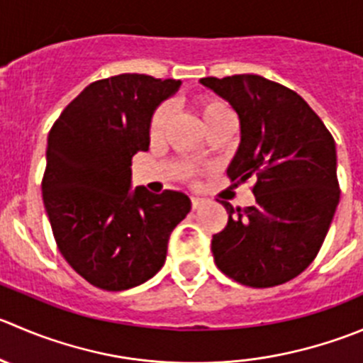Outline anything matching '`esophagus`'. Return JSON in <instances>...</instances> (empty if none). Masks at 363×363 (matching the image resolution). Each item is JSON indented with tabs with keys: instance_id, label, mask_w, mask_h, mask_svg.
<instances>
[{
	"instance_id": "obj_1",
	"label": "esophagus",
	"mask_w": 363,
	"mask_h": 363,
	"mask_svg": "<svg viewBox=\"0 0 363 363\" xmlns=\"http://www.w3.org/2000/svg\"><path fill=\"white\" fill-rule=\"evenodd\" d=\"M202 203H203L202 199H199V196H191V207H193V209H199Z\"/></svg>"
}]
</instances>
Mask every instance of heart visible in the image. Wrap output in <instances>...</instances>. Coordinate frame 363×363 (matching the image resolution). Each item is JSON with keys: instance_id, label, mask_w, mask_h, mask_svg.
Here are the masks:
<instances>
[{"instance_id": "1", "label": "heart", "mask_w": 363, "mask_h": 363, "mask_svg": "<svg viewBox=\"0 0 363 363\" xmlns=\"http://www.w3.org/2000/svg\"><path fill=\"white\" fill-rule=\"evenodd\" d=\"M199 110L200 115H202L203 122H211L213 118L221 117V115H228L230 110L227 108V104L221 103L220 99H214V97H203L202 101L199 103ZM168 117H170V110L167 106H161L157 108L156 113L152 115L150 118V124H149V135L150 138H157V136L163 133L164 125H167Z\"/></svg>"}]
</instances>
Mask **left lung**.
Masks as SVG:
<instances>
[{"label":"left lung","instance_id":"obj_1","mask_svg":"<svg viewBox=\"0 0 363 363\" xmlns=\"http://www.w3.org/2000/svg\"><path fill=\"white\" fill-rule=\"evenodd\" d=\"M239 117L241 142L227 168L255 181V203L234 207L213 235L218 269L248 287H275L315 259L339 206L335 142L303 97L257 74L202 77Z\"/></svg>","mask_w":363,"mask_h":363}]
</instances>
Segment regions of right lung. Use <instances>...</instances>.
I'll use <instances>...</instances> for the list:
<instances>
[{
  "mask_svg": "<svg viewBox=\"0 0 363 363\" xmlns=\"http://www.w3.org/2000/svg\"><path fill=\"white\" fill-rule=\"evenodd\" d=\"M181 79L118 74L88 84L51 128L42 199L58 250L104 291L152 279L172 230L191 209L181 191L131 189V160L149 150V124Z\"/></svg>",
  "mask_w": 363,
  "mask_h": 363,
  "instance_id": "right-lung-1",
  "label": "right lung"
}]
</instances>
